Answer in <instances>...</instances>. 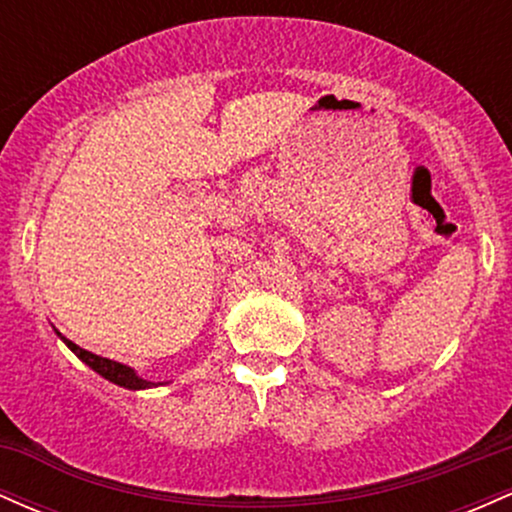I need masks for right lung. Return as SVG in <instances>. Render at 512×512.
Listing matches in <instances>:
<instances>
[{
  "label": "right lung",
  "instance_id": "right-lung-1",
  "mask_svg": "<svg viewBox=\"0 0 512 512\" xmlns=\"http://www.w3.org/2000/svg\"><path fill=\"white\" fill-rule=\"evenodd\" d=\"M57 334H60V332H57ZM60 339L69 346V349L74 351L76 356L81 358V361L86 363L88 368L96 370L98 375H103V378L110 380V383H115V385H120V387H127V390H146V387H154V383H149V380L139 378V375L134 373V370L129 368V366H125V363H117V361H110V358L91 354V351L81 349V346H76L74 342H69V339L62 337V334H60Z\"/></svg>",
  "mask_w": 512,
  "mask_h": 512
}]
</instances>
